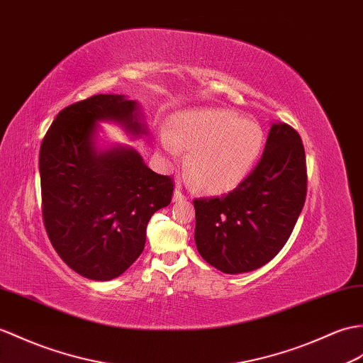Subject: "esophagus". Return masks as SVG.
I'll use <instances>...</instances> for the list:
<instances>
[{
	"instance_id": "34e87169",
	"label": "esophagus",
	"mask_w": 363,
	"mask_h": 363,
	"mask_svg": "<svg viewBox=\"0 0 363 363\" xmlns=\"http://www.w3.org/2000/svg\"><path fill=\"white\" fill-rule=\"evenodd\" d=\"M185 199H187V196L184 195L182 190L181 189H176L174 193H173V202H182Z\"/></svg>"
}]
</instances>
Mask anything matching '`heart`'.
Returning <instances> with one entry per match:
<instances>
[{"label":"heart","instance_id":"obj_1","mask_svg":"<svg viewBox=\"0 0 363 363\" xmlns=\"http://www.w3.org/2000/svg\"><path fill=\"white\" fill-rule=\"evenodd\" d=\"M161 148L167 156H179L189 150V179L208 193H223L237 187L254 168L263 150L261 126L238 119L225 109H191L176 117L172 134H161Z\"/></svg>","mask_w":363,"mask_h":363}]
</instances>
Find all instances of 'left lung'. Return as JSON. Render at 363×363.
<instances>
[{
    "label": "left lung",
    "mask_w": 363,
    "mask_h": 363,
    "mask_svg": "<svg viewBox=\"0 0 363 363\" xmlns=\"http://www.w3.org/2000/svg\"><path fill=\"white\" fill-rule=\"evenodd\" d=\"M306 198V159L298 133L274 122L264 153L233 191L195 199L199 255L224 274L269 263L291 237Z\"/></svg>",
    "instance_id": "1"
}]
</instances>
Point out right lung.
<instances>
[{
    "instance_id": "obj_1",
    "label": "right lung",
    "mask_w": 363,
    "mask_h": 363,
    "mask_svg": "<svg viewBox=\"0 0 363 363\" xmlns=\"http://www.w3.org/2000/svg\"><path fill=\"white\" fill-rule=\"evenodd\" d=\"M100 122L148 136L140 105L97 94L58 113L40 148L43 221L57 254L96 281L122 275L145 247L150 218L172 201L173 181L123 143L99 147Z\"/></svg>"
}]
</instances>
